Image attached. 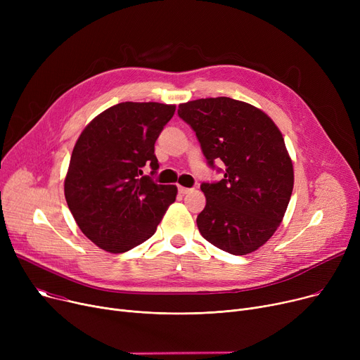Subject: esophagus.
Wrapping results in <instances>:
<instances>
[{"instance_id": "obj_1", "label": "esophagus", "mask_w": 360, "mask_h": 360, "mask_svg": "<svg viewBox=\"0 0 360 360\" xmlns=\"http://www.w3.org/2000/svg\"><path fill=\"white\" fill-rule=\"evenodd\" d=\"M178 191H179V194H182V195H185V194H188V193H191L193 190L191 188H185V186H178Z\"/></svg>"}]
</instances>
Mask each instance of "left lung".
<instances>
[{"label":"left lung","mask_w":360,"mask_h":360,"mask_svg":"<svg viewBox=\"0 0 360 360\" xmlns=\"http://www.w3.org/2000/svg\"><path fill=\"white\" fill-rule=\"evenodd\" d=\"M178 113L209 165H224L221 181L201 184L200 233L233 255L257 251L277 231L293 191V163L278 127L261 109L224 96L181 103Z\"/></svg>","instance_id":"left-lung-1"}]
</instances>
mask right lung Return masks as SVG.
I'll return each mask as SVG.
<instances>
[{
    "mask_svg": "<svg viewBox=\"0 0 360 360\" xmlns=\"http://www.w3.org/2000/svg\"><path fill=\"white\" fill-rule=\"evenodd\" d=\"M175 105L122 102L93 118L72 148L64 181L68 209L80 231L110 254L129 251L155 235L176 185L143 176L159 169L155 143Z\"/></svg>",
    "mask_w": 360,
    "mask_h": 360,
    "instance_id": "add662e5",
    "label": "right lung"
}]
</instances>
